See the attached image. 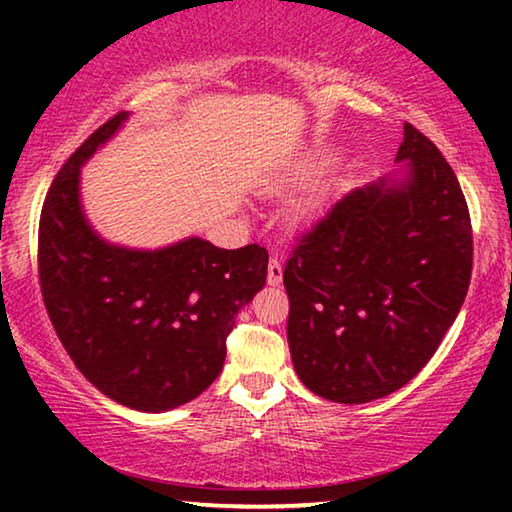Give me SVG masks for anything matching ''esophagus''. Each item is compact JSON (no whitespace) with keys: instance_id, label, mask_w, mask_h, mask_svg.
<instances>
[{"instance_id":"1","label":"esophagus","mask_w":512,"mask_h":512,"mask_svg":"<svg viewBox=\"0 0 512 512\" xmlns=\"http://www.w3.org/2000/svg\"><path fill=\"white\" fill-rule=\"evenodd\" d=\"M268 282L270 284L282 282V265H279L277 258H272L270 265H268Z\"/></svg>"}]
</instances>
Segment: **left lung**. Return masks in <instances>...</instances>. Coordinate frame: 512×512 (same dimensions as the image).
Listing matches in <instances>:
<instances>
[{
    "instance_id": "obj_1",
    "label": "left lung",
    "mask_w": 512,
    "mask_h": 512,
    "mask_svg": "<svg viewBox=\"0 0 512 512\" xmlns=\"http://www.w3.org/2000/svg\"><path fill=\"white\" fill-rule=\"evenodd\" d=\"M123 121L97 128L55 174L39 219V284L81 375L125 408L165 412L219 377L237 312L265 284L268 251L202 237L153 251L102 240L83 214L79 177Z\"/></svg>"
}]
</instances>
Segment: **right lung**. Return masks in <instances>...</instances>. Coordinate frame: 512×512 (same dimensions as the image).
<instances>
[{
	"label": "right lung",
	"mask_w": 512,
	"mask_h": 512,
	"mask_svg": "<svg viewBox=\"0 0 512 512\" xmlns=\"http://www.w3.org/2000/svg\"><path fill=\"white\" fill-rule=\"evenodd\" d=\"M396 163L342 195L293 244L284 268L293 368L333 403H368L408 384L464 305L471 216L429 137L405 128Z\"/></svg>",
	"instance_id": "1"
}]
</instances>
